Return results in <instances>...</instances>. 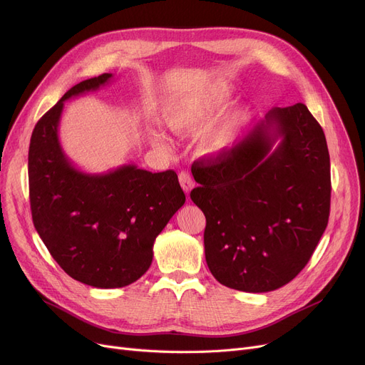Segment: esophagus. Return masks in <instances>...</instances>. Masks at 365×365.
<instances>
[{
    "label": "esophagus",
    "instance_id": "1",
    "mask_svg": "<svg viewBox=\"0 0 365 365\" xmlns=\"http://www.w3.org/2000/svg\"><path fill=\"white\" fill-rule=\"evenodd\" d=\"M179 182H180L182 189L185 190V192H186L187 195H189L190 190H192V187L195 186L194 179L190 178V175H189V173H186V171H182V173H180V175H179Z\"/></svg>",
    "mask_w": 365,
    "mask_h": 365
}]
</instances>
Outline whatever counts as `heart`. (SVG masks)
<instances>
[{
    "label": "heart",
    "mask_w": 365,
    "mask_h": 365,
    "mask_svg": "<svg viewBox=\"0 0 365 365\" xmlns=\"http://www.w3.org/2000/svg\"><path fill=\"white\" fill-rule=\"evenodd\" d=\"M229 99H231V87L225 81H220L210 88L207 94L201 96V98L183 106H176L175 109H171L167 113V123L170 128L178 134L190 133L215 117L220 109H223V106H226ZM242 121L244 113L241 110L223 118L202 138L201 150L208 153V155H215V153L226 149L235 139ZM152 140L161 148L165 146L163 136L158 133H152Z\"/></svg>",
    "instance_id": "obj_1"
}]
</instances>
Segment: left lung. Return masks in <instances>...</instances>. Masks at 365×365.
<instances>
[{
    "mask_svg": "<svg viewBox=\"0 0 365 365\" xmlns=\"http://www.w3.org/2000/svg\"><path fill=\"white\" fill-rule=\"evenodd\" d=\"M210 272L229 289L266 293L309 262L330 215V155L303 103L272 108L216 158L192 164Z\"/></svg>",
    "mask_w": 365,
    "mask_h": 365,
    "instance_id": "8db88e82",
    "label": "left lung"
}]
</instances>
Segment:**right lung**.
<instances>
[{"mask_svg":"<svg viewBox=\"0 0 365 365\" xmlns=\"http://www.w3.org/2000/svg\"><path fill=\"white\" fill-rule=\"evenodd\" d=\"M102 73L73 86L36 123L28 157L34 226L53 259L96 289L138 281L152 263L153 242L185 204L173 170L124 164L101 175L76 168L59 140L65 102L112 80Z\"/></svg>","mask_w":365,"mask_h":365,"instance_id":"obj_1","label":"right lung"}]
</instances>
